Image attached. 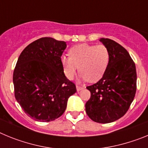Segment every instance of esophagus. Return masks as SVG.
<instances>
[{
  "label": "esophagus",
  "instance_id": "obj_1",
  "mask_svg": "<svg viewBox=\"0 0 148 148\" xmlns=\"http://www.w3.org/2000/svg\"><path fill=\"white\" fill-rule=\"evenodd\" d=\"M83 88H84V87H82V86H78V85L76 86V90H77V91H80V90H82Z\"/></svg>",
  "mask_w": 148,
  "mask_h": 148
}]
</instances>
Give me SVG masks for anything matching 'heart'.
I'll list each match as a JSON object with an SVG mask.
<instances>
[{"mask_svg": "<svg viewBox=\"0 0 148 148\" xmlns=\"http://www.w3.org/2000/svg\"><path fill=\"white\" fill-rule=\"evenodd\" d=\"M69 56H62L61 63L66 78L72 80L77 70L83 80L96 82L105 73L110 61V53L104 45L82 44L70 48Z\"/></svg>", "mask_w": 148, "mask_h": 148, "instance_id": "heart-1", "label": "heart"}]
</instances>
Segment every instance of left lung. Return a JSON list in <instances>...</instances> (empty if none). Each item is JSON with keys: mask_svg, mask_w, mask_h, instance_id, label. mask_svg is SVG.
<instances>
[{"mask_svg": "<svg viewBox=\"0 0 148 148\" xmlns=\"http://www.w3.org/2000/svg\"><path fill=\"white\" fill-rule=\"evenodd\" d=\"M108 48L110 61L103 77L87 87L91 96L85 104L92 121L110 123L122 117L130 108L136 91V70L127 51L109 38H101Z\"/></svg>", "mask_w": 148, "mask_h": 148, "instance_id": "8db88e82", "label": "left lung"}]
</instances>
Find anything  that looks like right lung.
Masks as SVG:
<instances>
[{
	"label": "right lung",
	"instance_id": "obj_1",
	"mask_svg": "<svg viewBox=\"0 0 148 148\" xmlns=\"http://www.w3.org/2000/svg\"><path fill=\"white\" fill-rule=\"evenodd\" d=\"M65 41L41 38L21 53L13 73L15 97L26 114L36 121H54L64 113L67 100L76 92L65 76L61 57Z\"/></svg>",
	"mask_w": 148,
	"mask_h": 148
}]
</instances>
